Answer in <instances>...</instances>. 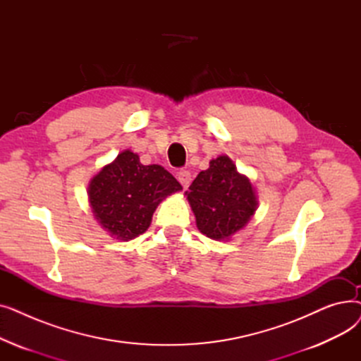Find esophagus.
<instances>
[{"label":"esophagus","instance_id":"1","mask_svg":"<svg viewBox=\"0 0 361 361\" xmlns=\"http://www.w3.org/2000/svg\"><path fill=\"white\" fill-rule=\"evenodd\" d=\"M177 178H178V181L181 183V185H183L184 188H187L188 185H190V183H192V174L188 173V171H185V169L178 171Z\"/></svg>","mask_w":361,"mask_h":361}]
</instances>
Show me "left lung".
<instances>
[{
    "label": "left lung",
    "instance_id": "8db88e82",
    "mask_svg": "<svg viewBox=\"0 0 361 361\" xmlns=\"http://www.w3.org/2000/svg\"><path fill=\"white\" fill-rule=\"evenodd\" d=\"M202 234L212 240H230L243 230L257 209V196L250 180L235 164L221 155L200 171L185 192Z\"/></svg>",
    "mask_w": 361,
    "mask_h": 361
}]
</instances>
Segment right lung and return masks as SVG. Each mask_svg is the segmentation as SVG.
Here are the masks:
<instances>
[{
    "label": "right lung",
    "mask_w": 361,
    "mask_h": 361,
    "mask_svg": "<svg viewBox=\"0 0 361 361\" xmlns=\"http://www.w3.org/2000/svg\"><path fill=\"white\" fill-rule=\"evenodd\" d=\"M183 190L161 165H143L124 150L94 176L87 188L92 212L114 238L128 241L143 234L158 204Z\"/></svg>",
    "instance_id": "add662e5"
}]
</instances>
